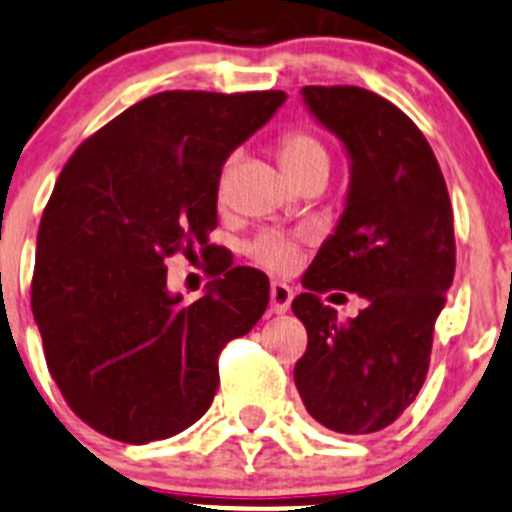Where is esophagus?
<instances>
[{
  "mask_svg": "<svg viewBox=\"0 0 512 512\" xmlns=\"http://www.w3.org/2000/svg\"><path fill=\"white\" fill-rule=\"evenodd\" d=\"M294 292L284 282H272L270 287V309L274 314H284L292 306Z\"/></svg>",
  "mask_w": 512,
  "mask_h": 512,
  "instance_id": "1",
  "label": "esophagus"
}]
</instances>
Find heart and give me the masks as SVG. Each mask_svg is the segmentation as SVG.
Here are the masks:
<instances>
[{"mask_svg":"<svg viewBox=\"0 0 512 512\" xmlns=\"http://www.w3.org/2000/svg\"><path fill=\"white\" fill-rule=\"evenodd\" d=\"M277 154L292 179H297V176L314 169L328 171V161H331L328 159L326 144L321 142L314 132H309V129H287L284 134H279ZM228 169L230 161L223 169V181ZM223 181H220V184H223ZM299 247L301 238H297V235L279 233V230H265V233L255 235V238L247 242L245 250L257 265L267 267V270L272 272H289L297 267Z\"/></svg>","mask_w":512,"mask_h":512,"instance_id":"heart-1","label":"heart"}]
</instances>
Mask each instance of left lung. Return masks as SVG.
<instances>
[{
  "mask_svg": "<svg viewBox=\"0 0 512 512\" xmlns=\"http://www.w3.org/2000/svg\"><path fill=\"white\" fill-rule=\"evenodd\" d=\"M304 100L351 157V191L294 297L306 353L294 383L316 422L338 434L390 427L422 390L434 324L454 282V211L439 161L410 117L355 85H306ZM333 288L369 306L338 322L320 301Z\"/></svg>",
  "mask_w": 512,
  "mask_h": 512,
  "instance_id": "1",
  "label": "left lung"
}]
</instances>
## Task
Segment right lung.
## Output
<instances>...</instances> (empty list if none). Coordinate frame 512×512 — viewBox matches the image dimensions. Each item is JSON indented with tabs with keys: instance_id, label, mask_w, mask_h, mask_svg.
<instances>
[{
	"instance_id": "add662e5",
	"label": "right lung",
	"mask_w": 512,
	"mask_h": 512,
	"mask_svg": "<svg viewBox=\"0 0 512 512\" xmlns=\"http://www.w3.org/2000/svg\"><path fill=\"white\" fill-rule=\"evenodd\" d=\"M282 90H166L100 127L43 208L31 309L63 400L125 444L169 439L211 407L218 358L265 314L270 279L218 257L206 297L166 292L171 255L213 260L225 159Z\"/></svg>"
}]
</instances>
